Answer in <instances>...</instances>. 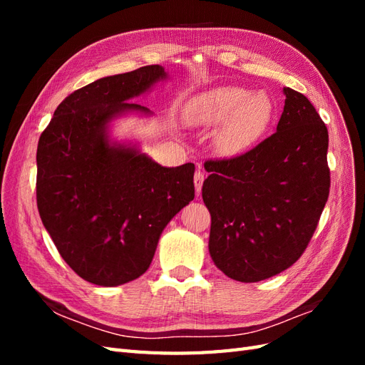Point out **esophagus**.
I'll return each mask as SVG.
<instances>
[{
  "label": "esophagus",
  "instance_id": "esophagus-1",
  "mask_svg": "<svg viewBox=\"0 0 365 365\" xmlns=\"http://www.w3.org/2000/svg\"><path fill=\"white\" fill-rule=\"evenodd\" d=\"M204 178H205V176H204V173H202L201 170H196V172H195V178H193V181H195V190H196V195H200V193H201Z\"/></svg>",
  "mask_w": 365,
  "mask_h": 365
}]
</instances>
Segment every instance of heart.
I'll return each instance as SVG.
<instances>
[{"instance_id":"b5f03b06","label":"heart","mask_w":365,"mask_h":365,"mask_svg":"<svg viewBox=\"0 0 365 365\" xmlns=\"http://www.w3.org/2000/svg\"><path fill=\"white\" fill-rule=\"evenodd\" d=\"M274 105L264 91L248 93L240 86H219L193 97L184 109L192 126H216L227 149H242L259 138L272 120Z\"/></svg>"}]
</instances>
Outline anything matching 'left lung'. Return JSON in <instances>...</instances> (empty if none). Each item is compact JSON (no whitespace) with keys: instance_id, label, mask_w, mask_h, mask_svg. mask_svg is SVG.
I'll use <instances>...</instances> for the list:
<instances>
[{"instance_id":"obj_1","label":"left lung","mask_w":365,"mask_h":365,"mask_svg":"<svg viewBox=\"0 0 365 365\" xmlns=\"http://www.w3.org/2000/svg\"><path fill=\"white\" fill-rule=\"evenodd\" d=\"M277 132L250 152L207 161L208 251L227 277L254 283L300 259L327 202V128L307 97L283 88Z\"/></svg>"}]
</instances>
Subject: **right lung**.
<instances>
[{
  "label": "right lung",
  "mask_w": 365,
  "mask_h": 365,
  "mask_svg": "<svg viewBox=\"0 0 365 365\" xmlns=\"http://www.w3.org/2000/svg\"><path fill=\"white\" fill-rule=\"evenodd\" d=\"M169 81L161 65L102 77L56 108L36 152L42 224L62 259L86 282L120 286L150 267L163 230L195 197V164L165 168L114 121L153 117L132 101Z\"/></svg>",
  "instance_id": "add662e5"
}]
</instances>
